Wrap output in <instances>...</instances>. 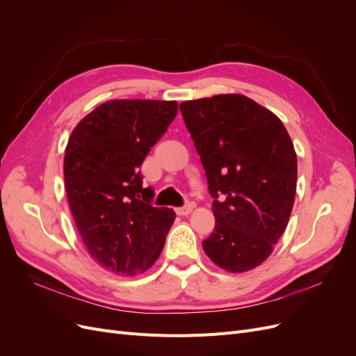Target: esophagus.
<instances>
[{
  "label": "esophagus",
  "instance_id": "esophagus-1",
  "mask_svg": "<svg viewBox=\"0 0 356 356\" xmlns=\"http://www.w3.org/2000/svg\"><path fill=\"white\" fill-rule=\"evenodd\" d=\"M196 208V204L193 203V202H188L186 207H182V208H177L175 211H177V213L178 215H182V217H184V215H188V213H191L193 212V209Z\"/></svg>",
  "mask_w": 356,
  "mask_h": 356
}]
</instances>
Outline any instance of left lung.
I'll use <instances>...</instances> for the list:
<instances>
[{
	"mask_svg": "<svg viewBox=\"0 0 356 356\" xmlns=\"http://www.w3.org/2000/svg\"><path fill=\"white\" fill-rule=\"evenodd\" d=\"M179 111L215 197L203 251L225 272H250L270 257L294 207L293 141L281 118L245 95L184 101Z\"/></svg>",
	"mask_w": 356,
	"mask_h": 356,
	"instance_id": "1",
	"label": "left lung"
}]
</instances>
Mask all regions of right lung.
I'll return each mask as SVG.
<instances>
[{"mask_svg":"<svg viewBox=\"0 0 356 356\" xmlns=\"http://www.w3.org/2000/svg\"><path fill=\"white\" fill-rule=\"evenodd\" d=\"M178 113L177 101L111 99L74 127L63 157L70 209L90 257L114 275L144 273L175 212L149 204L139 166Z\"/></svg>","mask_w":356,"mask_h":356,"instance_id":"1","label":"right lung"}]
</instances>
